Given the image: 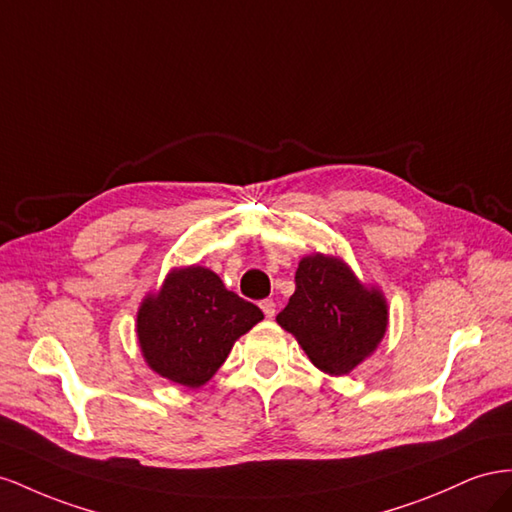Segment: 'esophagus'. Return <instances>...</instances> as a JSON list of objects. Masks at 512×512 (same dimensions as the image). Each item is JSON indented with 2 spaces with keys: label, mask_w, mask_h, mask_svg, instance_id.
I'll return each instance as SVG.
<instances>
[{
  "label": "esophagus",
  "mask_w": 512,
  "mask_h": 512,
  "mask_svg": "<svg viewBox=\"0 0 512 512\" xmlns=\"http://www.w3.org/2000/svg\"><path fill=\"white\" fill-rule=\"evenodd\" d=\"M259 306H261V311H264V315H266L268 319H272V317L276 315V304H274V300H261Z\"/></svg>",
  "instance_id": "1"
}]
</instances>
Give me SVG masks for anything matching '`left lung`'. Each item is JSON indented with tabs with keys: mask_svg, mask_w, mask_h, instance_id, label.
Segmentation results:
<instances>
[{
	"mask_svg": "<svg viewBox=\"0 0 512 512\" xmlns=\"http://www.w3.org/2000/svg\"><path fill=\"white\" fill-rule=\"evenodd\" d=\"M319 371L347 375L369 358L388 328V304L362 285L343 259L313 253L300 259L296 291L276 315Z\"/></svg>",
	"mask_w": 512,
	"mask_h": 512,
	"instance_id": "obj_1",
	"label": "left lung"
}]
</instances>
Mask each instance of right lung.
Returning <instances> with one entry per match:
<instances>
[{
	"instance_id": "1",
	"label": "right lung",
	"mask_w": 512,
	"mask_h": 512,
	"mask_svg": "<svg viewBox=\"0 0 512 512\" xmlns=\"http://www.w3.org/2000/svg\"><path fill=\"white\" fill-rule=\"evenodd\" d=\"M264 319L259 306L229 291L203 266L175 268L139 306L137 339L148 367L186 388L221 369L233 343Z\"/></svg>"
}]
</instances>
